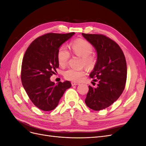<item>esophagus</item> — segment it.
I'll return each mask as SVG.
<instances>
[{"mask_svg":"<svg viewBox=\"0 0 146 146\" xmlns=\"http://www.w3.org/2000/svg\"><path fill=\"white\" fill-rule=\"evenodd\" d=\"M71 84H72V86H76V85H79L78 83H76V82H72Z\"/></svg>","mask_w":146,"mask_h":146,"instance_id":"1","label":"esophagus"}]
</instances>
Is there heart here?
<instances>
[{
	"label": "heart",
	"instance_id": "heart-1",
	"mask_svg": "<svg viewBox=\"0 0 146 146\" xmlns=\"http://www.w3.org/2000/svg\"><path fill=\"white\" fill-rule=\"evenodd\" d=\"M70 48L74 55L82 57V63L88 68H92L94 66L96 59L91 54L93 47L91 44L83 39H77L70 43ZM70 54L64 46H61L57 51V60L61 66H65L68 63ZM84 69H75L69 68L64 73L66 80L73 82H80L85 76Z\"/></svg>",
	"mask_w": 146,
	"mask_h": 146
}]
</instances>
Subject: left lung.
Wrapping results in <instances>:
<instances>
[{
    "mask_svg": "<svg viewBox=\"0 0 146 146\" xmlns=\"http://www.w3.org/2000/svg\"><path fill=\"white\" fill-rule=\"evenodd\" d=\"M94 47L98 59L90 77L98 82L96 88L89 86L85 104L99 111L116 101L124 90L127 80V63L124 54L117 44L100 34L82 33Z\"/></svg>",
    "mask_w": 146,
    "mask_h": 146,
    "instance_id": "8db88e82",
    "label": "left lung"
}]
</instances>
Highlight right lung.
Instances as JSON below:
<instances>
[{
	"instance_id": "right-lung-1",
	"label": "right lung",
	"mask_w": 146,
	"mask_h": 146,
	"mask_svg": "<svg viewBox=\"0 0 146 146\" xmlns=\"http://www.w3.org/2000/svg\"><path fill=\"white\" fill-rule=\"evenodd\" d=\"M75 34L49 33L35 39L25 51L21 67V81L29 98L38 108L51 111L58 105L69 81L55 84L50 77L59 67L58 48Z\"/></svg>"
}]
</instances>
